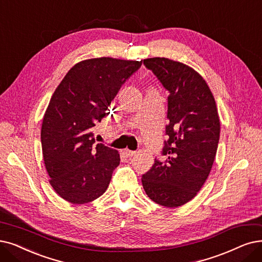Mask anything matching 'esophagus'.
I'll list each match as a JSON object with an SVG mask.
<instances>
[{"instance_id":"obj_1","label":"esophagus","mask_w":262,"mask_h":262,"mask_svg":"<svg viewBox=\"0 0 262 262\" xmlns=\"http://www.w3.org/2000/svg\"><path fill=\"white\" fill-rule=\"evenodd\" d=\"M124 154H125V156H127V157H133V156H135V154H137V151L125 149V150H124Z\"/></svg>"}]
</instances>
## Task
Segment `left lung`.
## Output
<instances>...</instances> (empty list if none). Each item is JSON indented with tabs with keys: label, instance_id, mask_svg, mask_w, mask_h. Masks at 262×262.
I'll return each instance as SVG.
<instances>
[{
	"label": "left lung",
	"instance_id": "8db88e82",
	"mask_svg": "<svg viewBox=\"0 0 262 262\" xmlns=\"http://www.w3.org/2000/svg\"><path fill=\"white\" fill-rule=\"evenodd\" d=\"M167 97V119L161 155L143 174L144 190L165 207L181 206L195 196L211 172L219 142L216 102L203 77L193 69L167 58L145 59Z\"/></svg>",
	"mask_w": 262,
	"mask_h": 262
}]
</instances>
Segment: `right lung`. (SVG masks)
<instances>
[{
  "instance_id": "obj_1",
  "label": "right lung",
  "mask_w": 262,
  "mask_h": 262,
  "mask_svg": "<svg viewBox=\"0 0 262 262\" xmlns=\"http://www.w3.org/2000/svg\"><path fill=\"white\" fill-rule=\"evenodd\" d=\"M141 66L142 61L105 57L81 61L52 95L40 142L50 185L64 200L83 204L106 191L120 157L116 149L96 144L93 127Z\"/></svg>"
}]
</instances>
